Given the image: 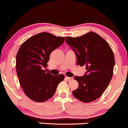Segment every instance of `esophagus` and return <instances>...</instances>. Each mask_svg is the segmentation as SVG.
<instances>
[{"label": "esophagus", "instance_id": "34e87169", "mask_svg": "<svg viewBox=\"0 0 128 128\" xmlns=\"http://www.w3.org/2000/svg\"><path fill=\"white\" fill-rule=\"evenodd\" d=\"M65 79L68 81H71V80H72L74 78H73V77H69V76H65Z\"/></svg>", "mask_w": 128, "mask_h": 128}]
</instances>
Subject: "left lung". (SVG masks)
<instances>
[{
	"label": "left lung",
	"mask_w": 128,
	"mask_h": 128,
	"mask_svg": "<svg viewBox=\"0 0 128 128\" xmlns=\"http://www.w3.org/2000/svg\"><path fill=\"white\" fill-rule=\"evenodd\" d=\"M65 40L74 51L76 64L86 66L82 76H76L78 88L72 92L76 98L90 102L99 98L111 82L115 59L110 45L100 36L93 32L80 37L67 36Z\"/></svg>",
	"instance_id": "8db88e82"
}]
</instances>
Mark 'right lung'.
Returning a JSON list of instances; mask_svg holds the SVG:
<instances>
[{
	"mask_svg": "<svg viewBox=\"0 0 128 128\" xmlns=\"http://www.w3.org/2000/svg\"><path fill=\"white\" fill-rule=\"evenodd\" d=\"M64 41V37L56 36L47 32L33 36L22 44L16 57V70L20 84L26 95L36 102L51 98L63 74L52 76L44 68L47 66L50 55Z\"/></svg>",
	"mask_w": 128,
	"mask_h": 128,
	"instance_id": "obj_1",
	"label": "right lung"
}]
</instances>
